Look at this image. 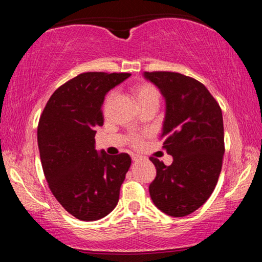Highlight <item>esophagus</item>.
Returning a JSON list of instances; mask_svg holds the SVG:
<instances>
[{"mask_svg": "<svg viewBox=\"0 0 262 262\" xmlns=\"http://www.w3.org/2000/svg\"><path fill=\"white\" fill-rule=\"evenodd\" d=\"M132 159H133V161H134V162H137V161H140L141 157H140V156H137V155H133V156H132Z\"/></svg>", "mask_w": 262, "mask_h": 262, "instance_id": "obj_1", "label": "esophagus"}]
</instances>
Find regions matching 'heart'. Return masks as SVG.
Segmentation results:
<instances>
[{"label":"heart","instance_id":"b5f03b06","mask_svg":"<svg viewBox=\"0 0 262 262\" xmlns=\"http://www.w3.org/2000/svg\"><path fill=\"white\" fill-rule=\"evenodd\" d=\"M133 91H134V94L136 96V99L139 101L140 106H143V105H147L150 103H158L159 101V91L158 89L154 85L151 83H148V82H141V83H137L136 85L133 89ZM115 96H117V92L114 90L111 91L110 94L106 96L105 101H104V110H108L110 105L112 104V101L114 100ZM129 141L133 145H140L141 143V136L140 135H136V134H133L129 137Z\"/></svg>","mask_w":262,"mask_h":262}]
</instances>
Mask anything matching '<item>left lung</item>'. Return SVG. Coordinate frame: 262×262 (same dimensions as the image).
Instances as JSON below:
<instances>
[{
	"label": "left lung",
	"mask_w": 262,
	"mask_h": 262,
	"mask_svg": "<svg viewBox=\"0 0 262 262\" xmlns=\"http://www.w3.org/2000/svg\"><path fill=\"white\" fill-rule=\"evenodd\" d=\"M166 101L163 148L173 157L170 166L155 157L156 178L149 186L159 210L173 217L192 214L216 187L224 155L220 105L202 83L172 72H144Z\"/></svg>",
	"instance_id": "1"
}]
</instances>
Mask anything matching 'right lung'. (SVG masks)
Wrapping results in <instances>:
<instances>
[{"instance_id": "1", "label": "right lung", "mask_w": 262, "mask_h": 262, "mask_svg": "<svg viewBox=\"0 0 262 262\" xmlns=\"http://www.w3.org/2000/svg\"><path fill=\"white\" fill-rule=\"evenodd\" d=\"M129 73L90 72L56 89L38 125V147L51 192L69 214L97 221L118 205L132 159L95 149L97 127L103 126L101 105Z\"/></svg>"}]
</instances>
